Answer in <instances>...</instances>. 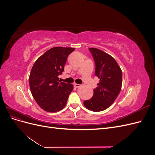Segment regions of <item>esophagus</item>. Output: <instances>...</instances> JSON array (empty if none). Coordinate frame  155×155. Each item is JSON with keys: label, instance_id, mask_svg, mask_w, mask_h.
<instances>
[{"label": "esophagus", "instance_id": "esophagus-1", "mask_svg": "<svg viewBox=\"0 0 155 155\" xmlns=\"http://www.w3.org/2000/svg\"><path fill=\"white\" fill-rule=\"evenodd\" d=\"M80 86H81V85H79V84H78V83L74 84V87H76V88H79Z\"/></svg>", "mask_w": 155, "mask_h": 155}]
</instances>
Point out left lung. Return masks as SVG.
Wrapping results in <instances>:
<instances>
[{
    "mask_svg": "<svg viewBox=\"0 0 155 155\" xmlns=\"http://www.w3.org/2000/svg\"><path fill=\"white\" fill-rule=\"evenodd\" d=\"M94 59L96 76L100 83L94 90L91 99L84 101L85 107L94 112L107 109L118 97L122 84L121 70L111 55L100 49L89 48Z\"/></svg>",
    "mask_w": 155,
    "mask_h": 155,
    "instance_id": "8db88e82",
    "label": "left lung"
}]
</instances>
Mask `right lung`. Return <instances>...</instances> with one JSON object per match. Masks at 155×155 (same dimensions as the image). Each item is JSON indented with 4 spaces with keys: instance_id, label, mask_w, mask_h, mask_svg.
<instances>
[{
    "instance_id": "1",
    "label": "right lung",
    "mask_w": 155,
    "mask_h": 155,
    "mask_svg": "<svg viewBox=\"0 0 155 155\" xmlns=\"http://www.w3.org/2000/svg\"><path fill=\"white\" fill-rule=\"evenodd\" d=\"M74 48L54 47L36 60L31 70L29 84L37 104L46 112H55L67 104L72 84L60 82L58 76L64 71L68 55Z\"/></svg>"
}]
</instances>
